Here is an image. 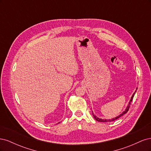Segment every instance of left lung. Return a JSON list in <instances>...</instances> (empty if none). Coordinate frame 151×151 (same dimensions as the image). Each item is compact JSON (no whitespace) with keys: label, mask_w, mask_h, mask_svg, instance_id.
I'll return each mask as SVG.
<instances>
[{"label":"left lung","mask_w":151,"mask_h":151,"mask_svg":"<svg viewBox=\"0 0 151 151\" xmlns=\"http://www.w3.org/2000/svg\"><path fill=\"white\" fill-rule=\"evenodd\" d=\"M135 92H136V91H135V93L133 94V95H132V96L131 97V99H130V100L129 103V104H128V106H127V108L125 109V111H123L122 114H120V115L119 116H118L115 117V118H112L111 120H103V119H101V118H99L96 117V116H95V115H94V114L93 113V115L94 118H95V120H97V121H98V122H113V121H114V120H115L118 119V118H120V116H122V115H124V114H125L128 111H129V108H130V103H131V102H132V99H133V98H134V94H135ZM92 113H93V111H92Z\"/></svg>","instance_id":"left-lung-1"}]
</instances>
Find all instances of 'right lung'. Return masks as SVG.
<instances>
[{"label":"right lung","instance_id":"right-lung-1","mask_svg":"<svg viewBox=\"0 0 151 151\" xmlns=\"http://www.w3.org/2000/svg\"><path fill=\"white\" fill-rule=\"evenodd\" d=\"M59 123H60V122H59Z\"/></svg>","mask_w":151,"mask_h":151}]
</instances>
